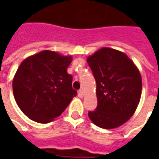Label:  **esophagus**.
Returning <instances> with one entry per match:
<instances>
[{
    "label": "esophagus",
    "instance_id": "obj_1",
    "mask_svg": "<svg viewBox=\"0 0 159 159\" xmlns=\"http://www.w3.org/2000/svg\"><path fill=\"white\" fill-rule=\"evenodd\" d=\"M83 95H84V93H83V90H79V91H78V97H80V98H83Z\"/></svg>",
    "mask_w": 159,
    "mask_h": 159
}]
</instances>
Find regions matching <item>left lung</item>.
Here are the masks:
<instances>
[{"instance_id":"obj_1","label":"left lung","mask_w":159,"mask_h":159,"mask_svg":"<svg viewBox=\"0 0 159 159\" xmlns=\"http://www.w3.org/2000/svg\"><path fill=\"white\" fill-rule=\"evenodd\" d=\"M88 64L96 81L98 106L89 117L96 126L111 129L132 117L139 105L142 80L139 70L124 53L102 48L89 56Z\"/></svg>"}]
</instances>
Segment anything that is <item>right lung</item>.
Wrapping results in <instances>:
<instances>
[{
	"label": "right lung",
	"mask_w": 159,
	"mask_h": 159,
	"mask_svg": "<svg viewBox=\"0 0 159 159\" xmlns=\"http://www.w3.org/2000/svg\"><path fill=\"white\" fill-rule=\"evenodd\" d=\"M71 56L44 50L26 58L12 81L13 95L25 115L48 123L61 115L76 95L72 76L67 73Z\"/></svg>",
	"instance_id": "1"
}]
</instances>
